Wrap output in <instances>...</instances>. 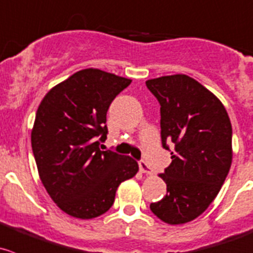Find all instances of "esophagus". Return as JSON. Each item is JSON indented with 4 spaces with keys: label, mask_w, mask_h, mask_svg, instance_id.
I'll list each match as a JSON object with an SVG mask.
<instances>
[{
    "label": "esophagus",
    "mask_w": 253,
    "mask_h": 253,
    "mask_svg": "<svg viewBox=\"0 0 253 253\" xmlns=\"http://www.w3.org/2000/svg\"><path fill=\"white\" fill-rule=\"evenodd\" d=\"M138 166H139V170H141L142 173L148 174V175H152V174H153V170H152V169H151V167H149L148 164H147L144 161L139 162Z\"/></svg>",
    "instance_id": "esophagus-1"
}]
</instances>
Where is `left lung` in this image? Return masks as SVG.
I'll use <instances>...</instances> for the list:
<instances>
[{
    "label": "left lung",
    "instance_id": "obj_1",
    "mask_svg": "<svg viewBox=\"0 0 253 253\" xmlns=\"http://www.w3.org/2000/svg\"><path fill=\"white\" fill-rule=\"evenodd\" d=\"M161 105L162 144L171 163L159 174L167 194L149 205L169 225L192 221L219 194L232 162V127L222 102L184 74L147 80Z\"/></svg>",
    "mask_w": 253,
    "mask_h": 253
}]
</instances>
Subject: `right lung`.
I'll use <instances>...</instances> for the list:
<instances>
[{"instance_id": "right-lung-1", "label": "right lung", "mask_w": 253, "mask_h": 253, "mask_svg": "<svg viewBox=\"0 0 253 253\" xmlns=\"http://www.w3.org/2000/svg\"><path fill=\"white\" fill-rule=\"evenodd\" d=\"M131 82L94 68L80 70L49 90L37 110L31 141L39 178L70 216L105 214L120 184L138 171L129 156L100 149L107 110Z\"/></svg>"}]
</instances>
